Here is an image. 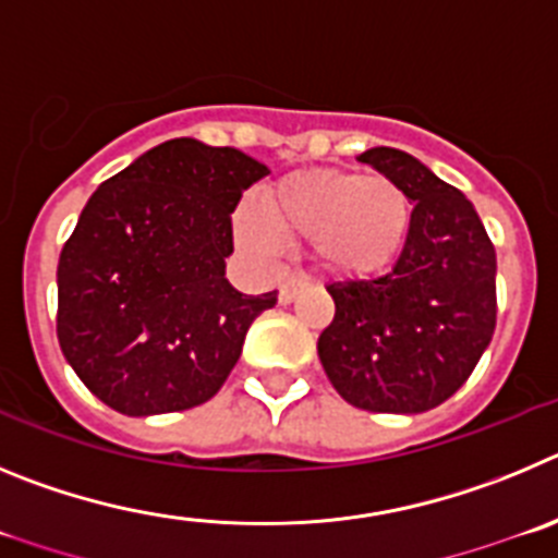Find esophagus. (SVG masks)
Returning <instances> with one entry per match:
<instances>
[{
    "instance_id": "esophagus-1",
    "label": "esophagus",
    "mask_w": 558,
    "mask_h": 558,
    "mask_svg": "<svg viewBox=\"0 0 558 558\" xmlns=\"http://www.w3.org/2000/svg\"><path fill=\"white\" fill-rule=\"evenodd\" d=\"M308 275L305 272H294V275H289V278L283 280V283H280V291H278V300H280V305H289L291 300L298 298L300 294V289H305V286H308Z\"/></svg>"
}]
</instances>
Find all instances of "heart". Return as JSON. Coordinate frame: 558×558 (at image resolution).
<instances>
[{
  "mask_svg": "<svg viewBox=\"0 0 558 558\" xmlns=\"http://www.w3.org/2000/svg\"><path fill=\"white\" fill-rule=\"evenodd\" d=\"M260 217L283 242L314 244L330 272L364 278L389 267L400 253L411 205L384 174L303 169L260 194ZM239 233L253 247L269 244L267 230L247 214L239 217Z\"/></svg>",
  "mask_w": 558,
  "mask_h": 558,
  "instance_id": "1",
  "label": "heart"
}]
</instances>
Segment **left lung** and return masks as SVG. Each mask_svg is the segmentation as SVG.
Returning <instances> with one entry per match:
<instances>
[{
  "label": "left lung",
  "mask_w": 558,
  "mask_h": 558,
  "mask_svg": "<svg viewBox=\"0 0 558 558\" xmlns=\"http://www.w3.org/2000/svg\"><path fill=\"white\" fill-rule=\"evenodd\" d=\"M359 160L405 192L411 225L380 278L330 283L333 323L316 350L333 389L375 414H420L456 395L495 333V247L473 203L409 153Z\"/></svg>",
  "instance_id": "1"
}]
</instances>
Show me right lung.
Masks as SVG:
<instances>
[{
	"label": "right lung",
	"instance_id": "1",
	"mask_svg": "<svg viewBox=\"0 0 558 558\" xmlns=\"http://www.w3.org/2000/svg\"><path fill=\"white\" fill-rule=\"evenodd\" d=\"M269 169L233 147L172 138L105 180L58 260V341L119 414L203 405L278 291L250 298L225 278L242 194Z\"/></svg>",
	"mask_w": 558,
	"mask_h": 558
}]
</instances>
